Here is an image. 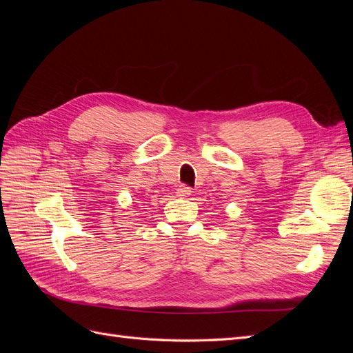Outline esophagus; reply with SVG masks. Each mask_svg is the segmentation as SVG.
I'll return each instance as SVG.
<instances>
[{
	"label": "esophagus",
	"instance_id": "34e87169",
	"mask_svg": "<svg viewBox=\"0 0 353 353\" xmlns=\"http://www.w3.org/2000/svg\"><path fill=\"white\" fill-rule=\"evenodd\" d=\"M178 196H190L191 194V188L188 185H179V188L176 190Z\"/></svg>",
	"mask_w": 353,
	"mask_h": 353
}]
</instances>
